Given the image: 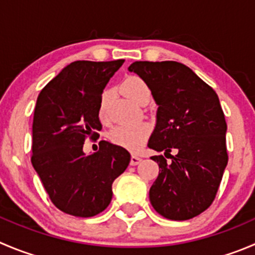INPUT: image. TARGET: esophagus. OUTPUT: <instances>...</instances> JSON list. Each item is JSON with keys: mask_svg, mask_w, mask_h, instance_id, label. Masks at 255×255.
<instances>
[{"mask_svg": "<svg viewBox=\"0 0 255 255\" xmlns=\"http://www.w3.org/2000/svg\"><path fill=\"white\" fill-rule=\"evenodd\" d=\"M141 157L137 156V155H132L131 159H130V164H131V165H137V164L141 162Z\"/></svg>", "mask_w": 255, "mask_h": 255, "instance_id": "obj_1", "label": "esophagus"}]
</instances>
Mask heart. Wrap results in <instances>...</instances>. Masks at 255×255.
<instances>
[{
	"label": "heart",
	"mask_w": 255,
	"mask_h": 255,
	"mask_svg": "<svg viewBox=\"0 0 255 255\" xmlns=\"http://www.w3.org/2000/svg\"><path fill=\"white\" fill-rule=\"evenodd\" d=\"M123 90L135 103L141 104L145 99H150V87L141 77L129 76L123 82ZM111 99V91L104 90L99 99L98 116L101 123H108L109 120V103ZM150 135V126L146 123H137L132 125H119L110 130L108 139L118 146L125 147L130 151H136L144 145L147 136Z\"/></svg>",
	"instance_id": "obj_1"
}]
</instances>
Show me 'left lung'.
<instances>
[{
    "instance_id": "8db88e82",
    "label": "left lung",
    "mask_w": 255,
    "mask_h": 255,
    "mask_svg": "<svg viewBox=\"0 0 255 255\" xmlns=\"http://www.w3.org/2000/svg\"><path fill=\"white\" fill-rule=\"evenodd\" d=\"M129 71L149 85L159 106L147 146L171 159L151 157L160 170L150 188V203L166 219H191L212 205L228 164L227 123L219 98L180 62L136 61Z\"/></svg>"
}]
</instances>
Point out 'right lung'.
Segmentation results:
<instances>
[{
    "label": "right lung",
    "instance_id": "1",
    "mask_svg": "<svg viewBox=\"0 0 255 255\" xmlns=\"http://www.w3.org/2000/svg\"><path fill=\"white\" fill-rule=\"evenodd\" d=\"M124 61L71 62L36 101L31 162L51 202L66 214L89 218L104 212L114 180L129 165V151L105 140L91 155L82 149L87 137H99V99Z\"/></svg>",
    "mask_w": 255,
    "mask_h": 255
}]
</instances>
